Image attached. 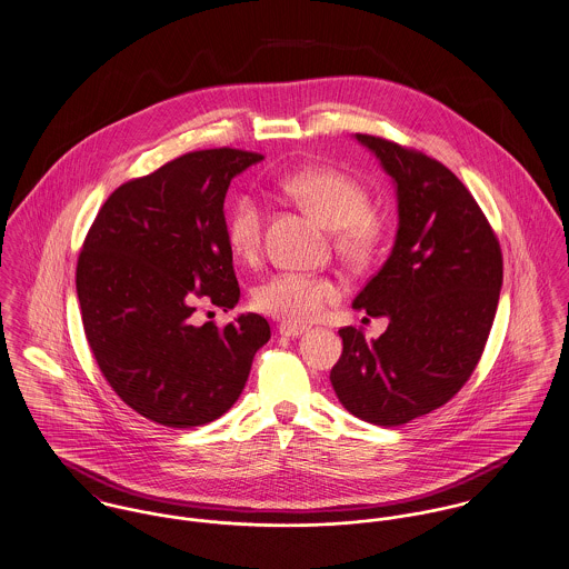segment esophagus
I'll use <instances>...</instances> for the list:
<instances>
[{
  "instance_id": "esophagus-1",
  "label": "esophagus",
  "mask_w": 569,
  "mask_h": 569,
  "mask_svg": "<svg viewBox=\"0 0 569 569\" xmlns=\"http://www.w3.org/2000/svg\"><path fill=\"white\" fill-rule=\"evenodd\" d=\"M278 332H280V337L296 339V337H302L305 332H309V328H305V326H291V323H280V326H278Z\"/></svg>"
}]
</instances>
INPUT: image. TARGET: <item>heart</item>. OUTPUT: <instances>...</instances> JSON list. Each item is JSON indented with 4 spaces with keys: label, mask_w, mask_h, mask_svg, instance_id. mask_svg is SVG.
Listing matches in <instances>:
<instances>
[{
    "label": "heart",
    "mask_w": 569,
    "mask_h": 569,
    "mask_svg": "<svg viewBox=\"0 0 569 569\" xmlns=\"http://www.w3.org/2000/svg\"><path fill=\"white\" fill-rule=\"evenodd\" d=\"M280 189L335 230V248L346 259H367L382 234L378 214L359 180L332 169L312 167L284 176ZM226 239L241 262H257L262 246V212L252 196H239L226 212ZM341 298V284L328 276L280 271L262 280L254 293L257 309L284 323H310Z\"/></svg>",
    "instance_id": "1"
}]
</instances>
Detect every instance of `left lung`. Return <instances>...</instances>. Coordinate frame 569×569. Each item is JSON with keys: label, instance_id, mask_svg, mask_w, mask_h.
<instances>
[{"label": "left lung", "instance_id": "8db88e82", "mask_svg": "<svg viewBox=\"0 0 569 569\" xmlns=\"http://www.w3.org/2000/svg\"><path fill=\"white\" fill-rule=\"evenodd\" d=\"M396 180L400 228L391 257L355 300L387 330H339L330 371L339 402L376 426H402L452 400L485 352L502 287V250L466 184L439 160L357 134Z\"/></svg>", "mask_w": 569, "mask_h": 569}]
</instances>
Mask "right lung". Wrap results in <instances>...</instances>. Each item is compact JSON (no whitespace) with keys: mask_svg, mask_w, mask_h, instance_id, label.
Wrapping results in <instances>:
<instances>
[{"mask_svg":"<svg viewBox=\"0 0 569 569\" xmlns=\"http://www.w3.org/2000/svg\"><path fill=\"white\" fill-rule=\"evenodd\" d=\"M260 158L234 148L178 156L114 189L82 243L76 289L89 348L112 391L160 426L226 413L271 337L257 312L223 328L193 317L200 300L239 302L223 200Z\"/></svg>","mask_w":569,"mask_h":569,"instance_id":"obj_1","label":"right lung"}]
</instances>
